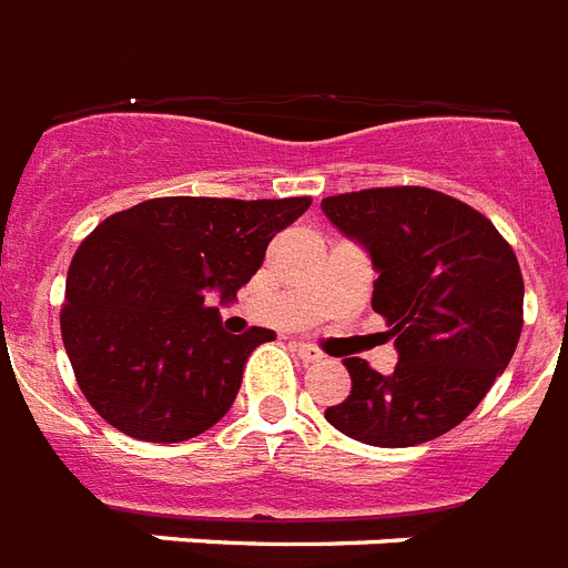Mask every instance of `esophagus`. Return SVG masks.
<instances>
[{
	"mask_svg": "<svg viewBox=\"0 0 568 568\" xmlns=\"http://www.w3.org/2000/svg\"><path fill=\"white\" fill-rule=\"evenodd\" d=\"M294 351H297V356H301V359H306V363H318L321 356V351L315 345H310V342H294Z\"/></svg>",
	"mask_w": 568,
	"mask_h": 568,
	"instance_id": "obj_1",
	"label": "esophagus"
}]
</instances>
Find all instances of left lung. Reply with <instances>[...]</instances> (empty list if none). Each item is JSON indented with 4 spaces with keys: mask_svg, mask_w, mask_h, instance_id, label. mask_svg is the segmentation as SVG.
<instances>
[{
    "mask_svg": "<svg viewBox=\"0 0 568 568\" xmlns=\"http://www.w3.org/2000/svg\"><path fill=\"white\" fill-rule=\"evenodd\" d=\"M321 209L372 253V306L400 356L392 374L347 356L351 395L324 415L377 448L436 439L471 415L519 345V258L489 217L422 185L324 196Z\"/></svg>",
    "mask_w": 568,
    "mask_h": 568,
    "instance_id": "1",
    "label": "left lung"
}]
</instances>
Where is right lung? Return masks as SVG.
I'll list each match as a JSON object with an SVG mask.
<instances>
[{
    "label": "right lung",
    "instance_id": "obj_1",
    "mask_svg": "<svg viewBox=\"0 0 568 568\" xmlns=\"http://www.w3.org/2000/svg\"><path fill=\"white\" fill-rule=\"evenodd\" d=\"M312 196H155L111 214L67 271L61 338L97 413L141 442H185L230 413L247 356L274 333L230 336L232 301Z\"/></svg>",
    "mask_w": 568,
    "mask_h": 568
}]
</instances>
